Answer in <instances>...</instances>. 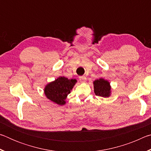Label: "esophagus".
Returning a JSON list of instances; mask_svg holds the SVG:
<instances>
[{"instance_id":"esophagus-1","label":"esophagus","mask_w":151,"mask_h":151,"mask_svg":"<svg viewBox=\"0 0 151 151\" xmlns=\"http://www.w3.org/2000/svg\"><path fill=\"white\" fill-rule=\"evenodd\" d=\"M79 80H80L81 83H85L86 78L85 76H79Z\"/></svg>"}]
</instances>
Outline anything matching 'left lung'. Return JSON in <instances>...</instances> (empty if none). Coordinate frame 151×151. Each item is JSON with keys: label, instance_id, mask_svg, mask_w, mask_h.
Here are the masks:
<instances>
[{"label": "left lung", "instance_id": "obj_1", "mask_svg": "<svg viewBox=\"0 0 151 151\" xmlns=\"http://www.w3.org/2000/svg\"><path fill=\"white\" fill-rule=\"evenodd\" d=\"M94 93L96 96L102 97H109L111 95V86L109 82L103 78L94 81Z\"/></svg>", "mask_w": 151, "mask_h": 151}]
</instances>
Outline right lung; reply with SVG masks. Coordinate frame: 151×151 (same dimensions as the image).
I'll use <instances>...</instances> for the list:
<instances>
[{
	"instance_id": "obj_1",
	"label": "right lung",
	"mask_w": 151,
	"mask_h": 151,
	"mask_svg": "<svg viewBox=\"0 0 151 151\" xmlns=\"http://www.w3.org/2000/svg\"><path fill=\"white\" fill-rule=\"evenodd\" d=\"M76 81L75 79H68L64 76L56 79L55 81L48 83L45 88L46 96L59 105L66 103L65 99L68 94L70 93Z\"/></svg>"
}]
</instances>
